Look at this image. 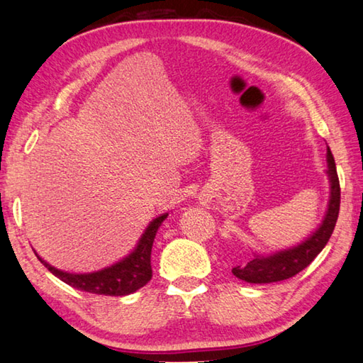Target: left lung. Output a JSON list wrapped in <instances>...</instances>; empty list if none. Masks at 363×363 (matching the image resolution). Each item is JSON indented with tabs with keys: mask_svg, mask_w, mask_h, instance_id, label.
<instances>
[{
	"mask_svg": "<svg viewBox=\"0 0 363 363\" xmlns=\"http://www.w3.org/2000/svg\"><path fill=\"white\" fill-rule=\"evenodd\" d=\"M326 162H328V169L325 170V174L330 182V199L323 220L318 225L317 230H313L304 241L298 242L296 246L280 249V251L270 254L252 252L254 257L246 265H236L231 269V273L236 278L254 284L288 280V278L294 277L296 273L304 270L322 252V249L330 240L333 230H335L341 201L340 180H337L336 164L330 147L326 151Z\"/></svg>",
	"mask_w": 363,
	"mask_h": 363,
	"instance_id": "obj_1",
	"label": "left lung"
}]
</instances>
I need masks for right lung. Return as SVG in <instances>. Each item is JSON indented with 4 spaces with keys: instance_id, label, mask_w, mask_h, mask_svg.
<instances>
[{
    "instance_id": "obj_1",
    "label": "right lung",
    "mask_w": 363,
    "mask_h": 363,
    "mask_svg": "<svg viewBox=\"0 0 363 363\" xmlns=\"http://www.w3.org/2000/svg\"><path fill=\"white\" fill-rule=\"evenodd\" d=\"M169 212L160 213L156 218H152L147 225L146 230L143 231L138 242L133 247V251L127 254L125 257L118 260L104 269L90 272V273H70L59 270L51 264H48L37 254L40 262L43 264L52 275L57 277L59 280L67 283L69 286L75 289L86 291L93 294H104V296H128L138 291L140 288L151 280L152 269H151V249L154 238L162 222L167 218Z\"/></svg>"
}]
</instances>
